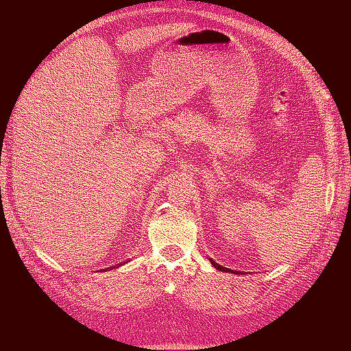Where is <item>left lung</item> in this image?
<instances>
[{
    "instance_id": "obj_1",
    "label": "left lung",
    "mask_w": 351,
    "mask_h": 351,
    "mask_svg": "<svg viewBox=\"0 0 351 351\" xmlns=\"http://www.w3.org/2000/svg\"><path fill=\"white\" fill-rule=\"evenodd\" d=\"M209 261H210V264H213L217 270H220V271H226V270H228V269H225V267H221V265L217 264L215 261H213V259H209Z\"/></svg>"
}]
</instances>
